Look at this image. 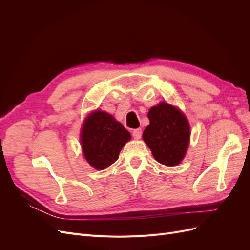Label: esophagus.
Returning a JSON list of instances; mask_svg holds the SVG:
<instances>
[{
    "label": "esophagus",
    "mask_w": 250,
    "mask_h": 250,
    "mask_svg": "<svg viewBox=\"0 0 250 250\" xmlns=\"http://www.w3.org/2000/svg\"><path fill=\"white\" fill-rule=\"evenodd\" d=\"M132 137L134 139H137V140L141 139V137H142V129H141V128H138V129H134L132 131Z\"/></svg>",
    "instance_id": "esophagus-1"
}]
</instances>
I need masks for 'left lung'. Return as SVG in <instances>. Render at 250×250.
<instances>
[{"mask_svg":"<svg viewBox=\"0 0 250 250\" xmlns=\"http://www.w3.org/2000/svg\"><path fill=\"white\" fill-rule=\"evenodd\" d=\"M150 124L143 139L155 160L166 166H176L185 157L190 141V127L186 117L172 105L162 102L148 112Z\"/></svg>","mask_w":250,"mask_h":250,"instance_id":"8db88e82","label":"left lung"}]
</instances>
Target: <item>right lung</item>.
Listing matches in <instances>:
<instances>
[{"instance_id": "obj_1", "label": "right lung", "mask_w": 250, "mask_h": 250, "mask_svg": "<svg viewBox=\"0 0 250 250\" xmlns=\"http://www.w3.org/2000/svg\"><path fill=\"white\" fill-rule=\"evenodd\" d=\"M130 138L129 131L111 115L97 110L86 118L82 128L83 154L90 166L103 170L118 160L121 149Z\"/></svg>"}]
</instances>
